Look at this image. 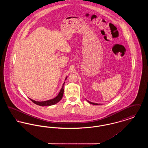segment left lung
<instances>
[{
    "label": "left lung",
    "mask_w": 148,
    "mask_h": 148,
    "mask_svg": "<svg viewBox=\"0 0 148 148\" xmlns=\"http://www.w3.org/2000/svg\"><path fill=\"white\" fill-rule=\"evenodd\" d=\"M87 101L89 103H90V104H93V105H100V104H98V103H92V102H90V101H88V100H87Z\"/></svg>",
    "instance_id": "left-lung-1"
}]
</instances>
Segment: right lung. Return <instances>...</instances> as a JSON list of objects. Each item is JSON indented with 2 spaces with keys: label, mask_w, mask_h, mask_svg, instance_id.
Returning a JSON list of instances; mask_svg holds the SVG:
<instances>
[{
  "label": "right lung",
  "mask_w": 148,
  "mask_h": 148,
  "mask_svg": "<svg viewBox=\"0 0 148 148\" xmlns=\"http://www.w3.org/2000/svg\"><path fill=\"white\" fill-rule=\"evenodd\" d=\"M66 78H67V77L65 78V80L66 79ZM64 84H65V82H64L63 84V86H62V88L60 89V92H59L58 95L54 98L50 99V100H46V101H35V100H33V99L30 98H29V99L32 101H33L34 104L38 105V106H50L54 105V104H56V103H58L63 98Z\"/></svg>",
  "instance_id": "1"
}]
</instances>
